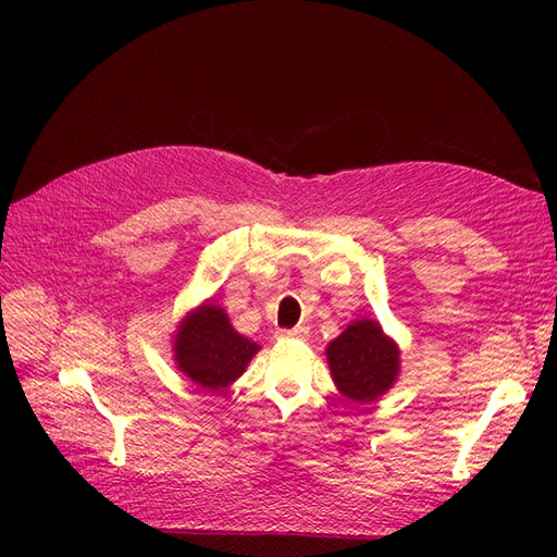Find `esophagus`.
Here are the masks:
<instances>
[{
  "instance_id": "esophagus-1",
  "label": "esophagus",
  "mask_w": 557,
  "mask_h": 557,
  "mask_svg": "<svg viewBox=\"0 0 557 557\" xmlns=\"http://www.w3.org/2000/svg\"><path fill=\"white\" fill-rule=\"evenodd\" d=\"M281 336H283V339H307V336H309V327L297 325V327H293V330H281Z\"/></svg>"
}]
</instances>
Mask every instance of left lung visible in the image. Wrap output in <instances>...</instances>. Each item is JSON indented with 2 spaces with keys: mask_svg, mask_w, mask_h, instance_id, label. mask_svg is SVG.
Returning a JSON list of instances; mask_svg holds the SVG:
<instances>
[{
  "mask_svg": "<svg viewBox=\"0 0 557 557\" xmlns=\"http://www.w3.org/2000/svg\"><path fill=\"white\" fill-rule=\"evenodd\" d=\"M332 379L350 401H372L399 372V350L374 320H356L327 346Z\"/></svg>",
  "mask_w": 557,
  "mask_h": 557,
  "instance_id": "left-lung-1",
  "label": "left lung"
}]
</instances>
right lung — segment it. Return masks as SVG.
I'll return each mask as SVG.
<instances>
[{"mask_svg":"<svg viewBox=\"0 0 557 557\" xmlns=\"http://www.w3.org/2000/svg\"><path fill=\"white\" fill-rule=\"evenodd\" d=\"M258 350L260 346L234 332L225 311L213 305H205L185 320L174 344L181 372L209 391L237 381Z\"/></svg>","mask_w":557,"mask_h":557,"instance_id":"right-lung-1","label":"right lung"}]
</instances>
